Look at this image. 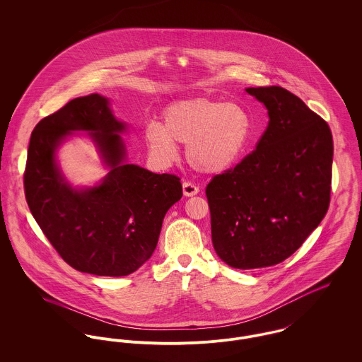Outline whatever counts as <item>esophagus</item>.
Masks as SVG:
<instances>
[{
    "label": "esophagus",
    "instance_id": "34e87169",
    "mask_svg": "<svg viewBox=\"0 0 362 362\" xmlns=\"http://www.w3.org/2000/svg\"><path fill=\"white\" fill-rule=\"evenodd\" d=\"M182 191H184L185 197H194L199 192V188L191 181H184L182 182Z\"/></svg>",
    "mask_w": 362,
    "mask_h": 362
}]
</instances>
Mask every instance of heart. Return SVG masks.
<instances>
[{"mask_svg":"<svg viewBox=\"0 0 362 362\" xmlns=\"http://www.w3.org/2000/svg\"><path fill=\"white\" fill-rule=\"evenodd\" d=\"M251 136L248 114L235 104L194 99L173 104L163 114L161 125L149 122L145 141L158 164L175 161V144L187 145V157L197 170L217 174L234 165Z\"/></svg>","mask_w":362,"mask_h":362,"instance_id":"obj_1","label":"heart"}]
</instances>
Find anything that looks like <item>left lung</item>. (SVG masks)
<instances>
[{
  "label": "left lung",
  "instance_id": "1",
  "mask_svg": "<svg viewBox=\"0 0 362 362\" xmlns=\"http://www.w3.org/2000/svg\"><path fill=\"white\" fill-rule=\"evenodd\" d=\"M269 124L234 168L207 184L211 241L235 269L291 257L325 217L332 191L333 138L327 122L281 86L248 88Z\"/></svg>",
  "mask_w": 362,
  "mask_h": 362
}]
</instances>
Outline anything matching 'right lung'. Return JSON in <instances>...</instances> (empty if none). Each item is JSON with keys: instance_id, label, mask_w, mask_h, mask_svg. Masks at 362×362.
<instances>
[{"instance_id": "1", "label": "right lung", "mask_w": 362, "mask_h": 362, "mask_svg": "<svg viewBox=\"0 0 362 362\" xmlns=\"http://www.w3.org/2000/svg\"><path fill=\"white\" fill-rule=\"evenodd\" d=\"M100 95L78 98L33 129L23 173L28 206L54 250L75 270L127 276L152 257L167 210L182 197L181 178L124 164V129ZM69 130H95L110 173L99 187L72 190L53 160Z\"/></svg>"}]
</instances>
